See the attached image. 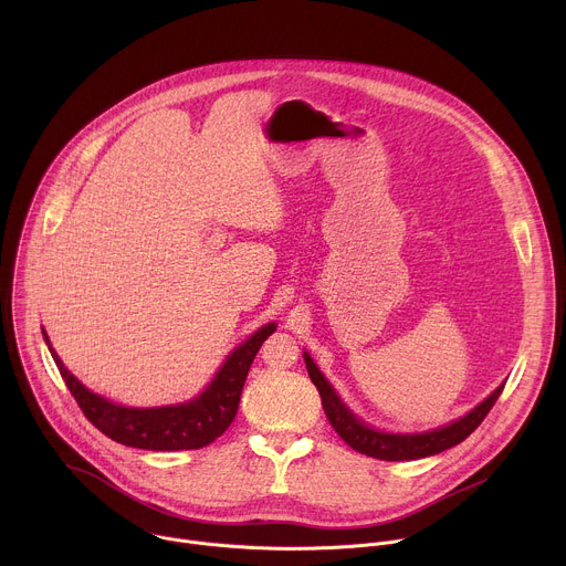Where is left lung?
Returning <instances> with one entry per match:
<instances>
[{
  "label": "left lung",
  "instance_id": "1",
  "mask_svg": "<svg viewBox=\"0 0 566 566\" xmlns=\"http://www.w3.org/2000/svg\"><path fill=\"white\" fill-rule=\"evenodd\" d=\"M304 363L311 382L317 387L319 398H322V408H325V415L332 423V428L340 434V439L352 446L356 452L382 459V461H412V459H423L439 454L457 443H461L465 437H470L479 423L486 419V415L493 410L495 400L500 398L502 389L506 382H502L486 400H481L474 410H470L465 417L437 428L428 432H415V434H394V432H380L363 423L356 415L347 410L340 396L334 391L329 380L322 376V371L315 367L313 358L304 352Z\"/></svg>",
  "mask_w": 566,
  "mask_h": 566
}]
</instances>
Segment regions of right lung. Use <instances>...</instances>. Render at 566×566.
<instances>
[{"mask_svg":"<svg viewBox=\"0 0 566 566\" xmlns=\"http://www.w3.org/2000/svg\"><path fill=\"white\" fill-rule=\"evenodd\" d=\"M275 332V322L258 329L226 358L212 382L192 400L166 408H125L90 391L57 358L46 334L49 352L77 400L83 415L109 439L140 450H197L221 437L232 423L239 396L262 343Z\"/></svg>","mask_w":566,"mask_h":566,"instance_id":"right-lung-1","label":"right lung"}]
</instances>
